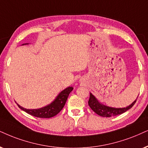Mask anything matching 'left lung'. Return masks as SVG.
<instances>
[{
  "mask_svg": "<svg viewBox=\"0 0 148 148\" xmlns=\"http://www.w3.org/2000/svg\"><path fill=\"white\" fill-rule=\"evenodd\" d=\"M136 101V100H134L130 106H127L126 108H112L100 104L97 100V99L95 98V96L90 93V96H89V101H88V104H89V106H90L91 109L96 114H98V115L102 116V117H112V116L120 115V114L125 113V112L127 111L133 106L134 104H135Z\"/></svg>",
  "mask_w": 148,
  "mask_h": 148,
  "instance_id": "1",
  "label": "left lung"
}]
</instances>
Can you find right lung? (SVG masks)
Masks as SVG:
<instances>
[{"instance_id":"right-lung-1","label":"right lung","mask_w":148,"mask_h":148,"mask_svg":"<svg viewBox=\"0 0 148 148\" xmlns=\"http://www.w3.org/2000/svg\"><path fill=\"white\" fill-rule=\"evenodd\" d=\"M72 87L66 88L58 95V96L51 104H48V106H44L43 108H38V109H27V108L22 107L19 104H18V106L26 113L34 116V117H40V118H50V117H52L57 115L62 110L65 102H66L69 94L72 91Z\"/></svg>"}]
</instances>
